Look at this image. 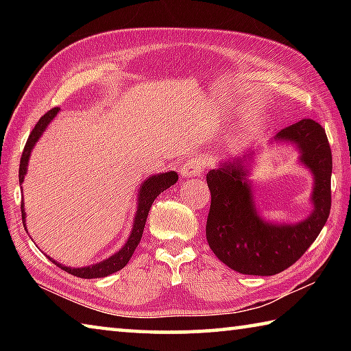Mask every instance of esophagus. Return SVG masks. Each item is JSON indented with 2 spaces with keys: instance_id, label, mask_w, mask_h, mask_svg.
I'll list each match as a JSON object with an SVG mask.
<instances>
[{
  "instance_id": "34e87169",
  "label": "esophagus",
  "mask_w": 351,
  "mask_h": 351,
  "mask_svg": "<svg viewBox=\"0 0 351 351\" xmlns=\"http://www.w3.org/2000/svg\"><path fill=\"white\" fill-rule=\"evenodd\" d=\"M204 171V165L203 162L199 161L197 158H192L189 159V161L182 165L181 169V175L182 176H187V178H197L201 176Z\"/></svg>"
}]
</instances>
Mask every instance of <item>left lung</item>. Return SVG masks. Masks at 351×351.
Masks as SVG:
<instances>
[{
	"instance_id": "1",
	"label": "left lung",
	"mask_w": 351,
	"mask_h": 351,
	"mask_svg": "<svg viewBox=\"0 0 351 351\" xmlns=\"http://www.w3.org/2000/svg\"><path fill=\"white\" fill-rule=\"evenodd\" d=\"M274 141L294 144L299 161L314 176L313 212L302 221L274 224L258 215L243 159L219 164L206 176L212 195L207 243L224 265L240 274L274 276L289 268L317 239L330 215L332 159L322 125L302 119L280 130Z\"/></svg>"
}]
</instances>
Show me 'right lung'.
<instances>
[{"label":"right lung","instance_id":"obj_1","mask_svg":"<svg viewBox=\"0 0 351 351\" xmlns=\"http://www.w3.org/2000/svg\"><path fill=\"white\" fill-rule=\"evenodd\" d=\"M58 110L60 108H52L47 111L46 114L41 116V119L37 122V125L34 127L31 134H29L27 142L25 145V150H23V154H21V161H20V173H19L20 182L25 181L29 156H31L32 148L35 147V144H37L38 139L41 138V134H43V132L47 128V125H49V122L57 116ZM176 181H178L176 171H167V173L148 176L147 180L141 184V189L138 192V210H136V215H134L132 234H130L125 245L119 249L116 254H112L110 258L99 261V263H96V265L85 266V268H69V266H63L62 263H57V261L52 260L49 255H47V258H49L52 263H56L58 268L66 271L68 274H73V276L80 277V278H100V277L110 276V274H112V272L121 271L123 266L128 263L130 258H132L134 249L139 245V241L142 239V232H144V228H145L148 212H150L153 201L156 199L159 193H162L164 190H167L170 186H173ZM21 218H23V224H25V229H26L25 203H21Z\"/></svg>","mask_w":351,"mask_h":351}]
</instances>
